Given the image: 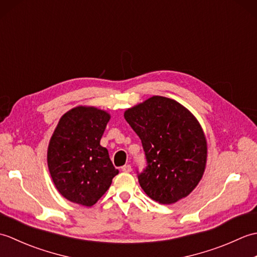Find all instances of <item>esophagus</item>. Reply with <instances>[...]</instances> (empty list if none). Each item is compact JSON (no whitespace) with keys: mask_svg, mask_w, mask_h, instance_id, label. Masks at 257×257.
<instances>
[{"mask_svg":"<svg viewBox=\"0 0 257 257\" xmlns=\"http://www.w3.org/2000/svg\"><path fill=\"white\" fill-rule=\"evenodd\" d=\"M121 170H122L123 172H130V171H132V166H130V165H124V166L121 168Z\"/></svg>","mask_w":257,"mask_h":257,"instance_id":"34e87169","label":"esophagus"}]
</instances>
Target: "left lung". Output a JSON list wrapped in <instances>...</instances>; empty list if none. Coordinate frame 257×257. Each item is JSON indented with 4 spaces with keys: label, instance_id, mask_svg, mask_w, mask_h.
Returning <instances> with one entry per match:
<instances>
[{
    "label": "left lung",
    "instance_id": "obj_1",
    "mask_svg": "<svg viewBox=\"0 0 257 257\" xmlns=\"http://www.w3.org/2000/svg\"><path fill=\"white\" fill-rule=\"evenodd\" d=\"M123 116L146 152L148 166L138 176L146 194L161 204L188 196L203 177L207 159L205 135L194 114L171 98L152 96Z\"/></svg>",
    "mask_w": 257,
    "mask_h": 257
}]
</instances>
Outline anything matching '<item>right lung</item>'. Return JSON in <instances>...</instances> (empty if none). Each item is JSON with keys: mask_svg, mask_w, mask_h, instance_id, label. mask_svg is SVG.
<instances>
[{"mask_svg": "<svg viewBox=\"0 0 257 257\" xmlns=\"http://www.w3.org/2000/svg\"><path fill=\"white\" fill-rule=\"evenodd\" d=\"M110 113L94 106H77L59 119L47 148V166L65 199L91 206L106 193L119 171L100 139Z\"/></svg>", "mask_w": 257, "mask_h": 257, "instance_id": "add662e5", "label": "right lung"}]
</instances>
